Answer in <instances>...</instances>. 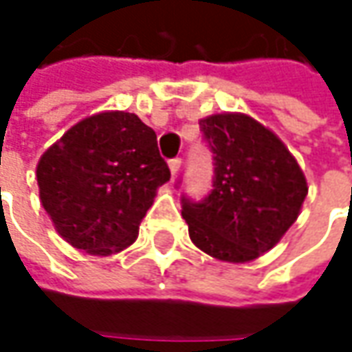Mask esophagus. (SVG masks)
Masks as SVG:
<instances>
[{
	"instance_id": "esophagus-1",
	"label": "esophagus",
	"mask_w": 352,
	"mask_h": 352,
	"mask_svg": "<svg viewBox=\"0 0 352 352\" xmlns=\"http://www.w3.org/2000/svg\"><path fill=\"white\" fill-rule=\"evenodd\" d=\"M170 172H172V176H178V172H180V166H182V158H172L168 162Z\"/></svg>"
}]
</instances>
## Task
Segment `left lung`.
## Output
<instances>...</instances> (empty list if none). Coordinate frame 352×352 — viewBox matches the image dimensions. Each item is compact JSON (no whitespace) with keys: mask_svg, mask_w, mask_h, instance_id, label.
<instances>
[{"mask_svg":"<svg viewBox=\"0 0 352 352\" xmlns=\"http://www.w3.org/2000/svg\"><path fill=\"white\" fill-rule=\"evenodd\" d=\"M213 151V190L182 199V217L197 249L223 263H250L268 252L298 219L307 180L288 146L245 113L199 119Z\"/></svg>","mask_w":352,"mask_h":352,"instance_id":"8db88e82","label":"left lung"}]
</instances>
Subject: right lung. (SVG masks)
Masks as SVG:
<instances>
[{
  "label": "right lung",
  "mask_w": 352,
  "mask_h": 352,
  "mask_svg": "<svg viewBox=\"0 0 352 352\" xmlns=\"http://www.w3.org/2000/svg\"><path fill=\"white\" fill-rule=\"evenodd\" d=\"M168 180L156 133L127 111L78 121L36 164L41 204L56 233L98 256L135 243L156 190Z\"/></svg>",
  "instance_id": "right-lung-1"
}]
</instances>
